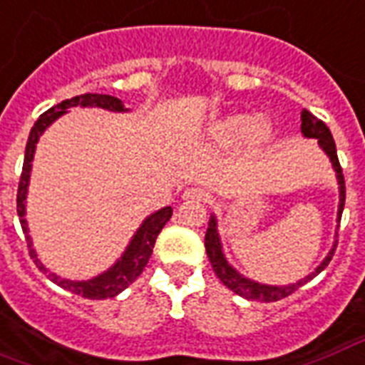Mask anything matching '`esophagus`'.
Masks as SVG:
<instances>
[{
	"label": "esophagus",
	"instance_id": "obj_1",
	"mask_svg": "<svg viewBox=\"0 0 365 365\" xmlns=\"http://www.w3.org/2000/svg\"><path fill=\"white\" fill-rule=\"evenodd\" d=\"M183 199H189V201H208V193L205 189L201 187H189L185 189V193H183Z\"/></svg>",
	"mask_w": 365,
	"mask_h": 365
}]
</instances>
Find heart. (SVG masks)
Segmentation results:
<instances>
[{
    "mask_svg": "<svg viewBox=\"0 0 365 365\" xmlns=\"http://www.w3.org/2000/svg\"><path fill=\"white\" fill-rule=\"evenodd\" d=\"M222 133L230 141H247V139L257 138L262 133V124L250 116H237L227 122Z\"/></svg>",
    "mask_w": 365,
    "mask_h": 365,
    "instance_id": "heart-1",
    "label": "heart"
}]
</instances>
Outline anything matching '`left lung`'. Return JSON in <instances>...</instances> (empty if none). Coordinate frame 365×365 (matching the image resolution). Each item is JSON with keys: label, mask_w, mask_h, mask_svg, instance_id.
Instances as JSON below:
<instances>
[{"label": "left lung", "mask_w": 365, "mask_h": 365, "mask_svg": "<svg viewBox=\"0 0 365 365\" xmlns=\"http://www.w3.org/2000/svg\"><path fill=\"white\" fill-rule=\"evenodd\" d=\"M300 132L304 138H314L318 139L319 147L324 149L325 155L329 157L331 164H333V168H335V174H337V182H339V212H337V222H341V214H343L344 208V176H343V168H341V164H339V157H337V147H335V141H333V135H331L329 128L325 126L324 122L316 118V116L310 113V110H306L302 108V113H300ZM339 227V226H337ZM205 249H207L208 260L212 264L214 274L218 275V279L227 289H232L233 293L239 294V297H243L247 300H260V302H275V300H282L289 294H293L294 291L299 287H302L304 283H308L312 277L325 269V266L331 262V258H333V252L337 249V241L333 245V249L329 250V255L324 258V262L319 264L316 272H312L310 275H306L304 279H300V282L293 283V285H282V287H277V285H264V283H257L249 279V277H243V275L239 274L237 269L232 268L230 262L224 257V250H222V243H220V235L218 230H216V218L210 216V222H208L207 227V235H205Z\"/></svg>", "instance_id": "8db88e82"}]
</instances>
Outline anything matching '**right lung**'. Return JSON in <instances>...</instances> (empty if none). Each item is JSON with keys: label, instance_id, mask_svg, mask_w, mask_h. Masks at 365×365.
Returning <instances> with one entry per match:
<instances>
[{"label": "right lung", "instance_id": "right-lung-1", "mask_svg": "<svg viewBox=\"0 0 365 365\" xmlns=\"http://www.w3.org/2000/svg\"><path fill=\"white\" fill-rule=\"evenodd\" d=\"M72 107H101L107 108V110H115V113H126L128 108H124L120 99H116L113 96H101V93H83V96H76L72 99H66V101L55 105L49 110H46L43 115L38 118L32 130H30V135H28L26 141V153H24V164H22V174L21 182H19V191H16V212H19V220H21L22 232L26 235L28 249H30V257L34 260V264L38 266V269H41L43 274H47V277L51 279L53 283H57L59 287L66 289L74 294H80L83 299L91 300H101V299H113L118 293H122L124 289L130 287L135 279L139 277V274L145 269L147 262L153 255V247H155V241H157L158 233L164 227V224L170 220L172 216V207H164L160 210H157L155 214H151L149 218H145V222L141 224L133 239L128 245L126 252L122 255L120 260H116L115 266H110L107 272H103L101 275H97L93 279H88V282H71V279H61L59 275L51 274L49 269L40 262V258L36 255V250L32 249V239L28 235V224H26V191H28V182H30V170H32V160H34V151L36 143L46 128L51 124L53 120H57L61 115L68 113V108Z\"/></svg>", "mask_w": 365, "mask_h": 365}]
</instances>
